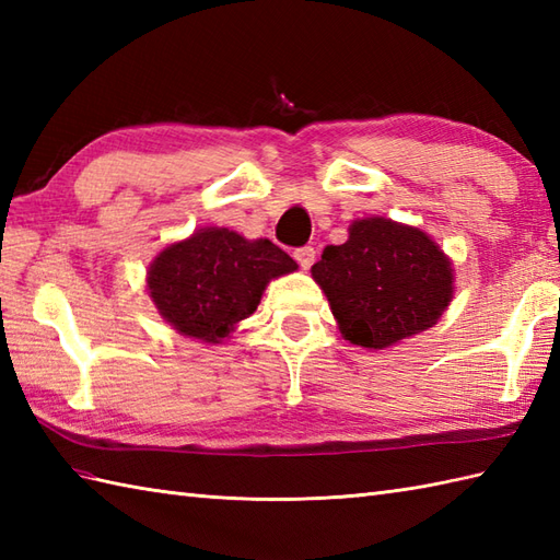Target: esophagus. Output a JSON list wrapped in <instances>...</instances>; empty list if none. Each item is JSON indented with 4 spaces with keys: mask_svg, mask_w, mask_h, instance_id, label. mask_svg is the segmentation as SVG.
<instances>
[{
    "mask_svg": "<svg viewBox=\"0 0 560 560\" xmlns=\"http://www.w3.org/2000/svg\"><path fill=\"white\" fill-rule=\"evenodd\" d=\"M293 257L299 259V265L303 267V269H311V265L315 261V247L313 245H305V247H299L293 253Z\"/></svg>",
    "mask_w": 560,
    "mask_h": 560,
    "instance_id": "1",
    "label": "esophagus"
}]
</instances>
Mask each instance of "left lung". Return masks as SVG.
I'll return each instance as SVG.
<instances>
[{
    "mask_svg": "<svg viewBox=\"0 0 560 560\" xmlns=\"http://www.w3.org/2000/svg\"><path fill=\"white\" fill-rule=\"evenodd\" d=\"M343 339L387 349L433 327L452 301V265L421 229L383 217L351 223L349 241L313 265Z\"/></svg>",
    "mask_w": 560,
    "mask_h": 560,
    "instance_id": "obj_1",
    "label": "left lung"
}]
</instances>
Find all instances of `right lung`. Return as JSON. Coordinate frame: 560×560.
I'll use <instances>...</instances> for the list:
<instances>
[{"mask_svg":"<svg viewBox=\"0 0 560 560\" xmlns=\"http://www.w3.org/2000/svg\"><path fill=\"white\" fill-rule=\"evenodd\" d=\"M299 265L271 241L199 229L156 255L147 289L159 315L185 337L221 343L261 301L267 283Z\"/></svg>","mask_w":560,"mask_h":560,"instance_id":"add662e5","label":"right lung"}]
</instances>
